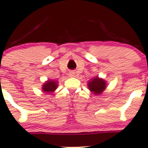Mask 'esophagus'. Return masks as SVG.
<instances>
[{"instance_id":"1","label":"esophagus","mask_w":148,"mask_h":148,"mask_svg":"<svg viewBox=\"0 0 148 148\" xmlns=\"http://www.w3.org/2000/svg\"><path fill=\"white\" fill-rule=\"evenodd\" d=\"M70 75H71V77H74V76H75V74H74V72H71Z\"/></svg>"}]
</instances>
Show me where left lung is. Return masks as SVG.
Here are the masks:
<instances>
[{"mask_svg":"<svg viewBox=\"0 0 148 148\" xmlns=\"http://www.w3.org/2000/svg\"><path fill=\"white\" fill-rule=\"evenodd\" d=\"M106 84L105 81L101 79H99V77H96L88 83L89 90L96 95L101 94L106 88Z\"/></svg>","mask_w":148,"mask_h":148,"instance_id":"left-lung-1","label":"left lung"}]
</instances>
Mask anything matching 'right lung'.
I'll return each instance as SVG.
<instances>
[{
    "label": "right lung",
    "mask_w": 148,
    "mask_h": 148,
    "mask_svg": "<svg viewBox=\"0 0 148 148\" xmlns=\"http://www.w3.org/2000/svg\"><path fill=\"white\" fill-rule=\"evenodd\" d=\"M57 82H54V81H48V82H47L46 83L43 85L42 89L45 92L49 93L54 91V90L57 88Z\"/></svg>",
    "instance_id": "1"
}]
</instances>
